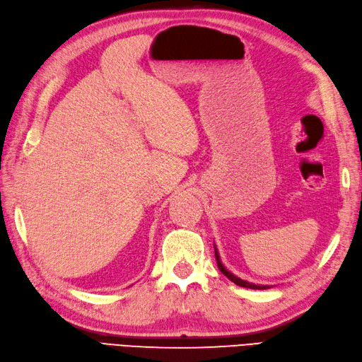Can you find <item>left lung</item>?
<instances>
[{
  "label": "left lung",
  "instance_id": "8db88e82",
  "mask_svg": "<svg viewBox=\"0 0 362 362\" xmlns=\"http://www.w3.org/2000/svg\"><path fill=\"white\" fill-rule=\"evenodd\" d=\"M216 260H217V266H218V269H220V272L223 274L225 276H228L230 281L233 283H235L237 286H242V287H249V289H267V287L269 286H262V284H254V283H247V281H245V280H242V278H238V276H235V275H233L230 274L226 267L220 263V258H218V254H217V251H216Z\"/></svg>",
  "mask_w": 362,
  "mask_h": 362
}]
</instances>
